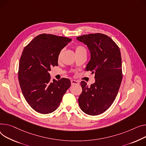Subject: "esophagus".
Returning <instances> with one entry per match:
<instances>
[{"label":"esophagus","instance_id":"34e87169","mask_svg":"<svg viewBox=\"0 0 146 146\" xmlns=\"http://www.w3.org/2000/svg\"><path fill=\"white\" fill-rule=\"evenodd\" d=\"M71 84L72 86L73 85H77V84H79V83L77 81L74 80H71Z\"/></svg>","mask_w":146,"mask_h":146}]
</instances>
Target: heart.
I'll return each instance as SVG.
<instances>
[{
	"instance_id": "1",
	"label": "heart",
	"mask_w": 146,
	"mask_h": 146,
	"mask_svg": "<svg viewBox=\"0 0 146 146\" xmlns=\"http://www.w3.org/2000/svg\"><path fill=\"white\" fill-rule=\"evenodd\" d=\"M74 49H75V52L77 55L83 53H87V50L86 49V48L84 47H83V46L81 45H77L76 46H75L74 47ZM64 49L62 48V49L60 51V52L59 53V54H58V60H60L61 59V57H62V54L63 52Z\"/></svg>"
}]
</instances>
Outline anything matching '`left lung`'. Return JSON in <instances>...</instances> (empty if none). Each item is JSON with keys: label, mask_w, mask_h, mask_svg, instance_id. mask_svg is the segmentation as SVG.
I'll return each mask as SVG.
<instances>
[{"label": "left lung", "mask_w": 146, "mask_h": 146, "mask_svg": "<svg viewBox=\"0 0 146 146\" xmlns=\"http://www.w3.org/2000/svg\"><path fill=\"white\" fill-rule=\"evenodd\" d=\"M77 39L89 48L91 59L86 70L94 73L96 80L90 86L81 82L79 104L85 113L99 115L110 108L120 89L123 78L120 48L110 37L102 33L84 35Z\"/></svg>", "instance_id": "obj_1"}]
</instances>
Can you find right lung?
Returning <instances> with one entry per match:
<instances>
[{
  "label": "right lung",
  "instance_id": "right-lung-1",
  "mask_svg": "<svg viewBox=\"0 0 146 146\" xmlns=\"http://www.w3.org/2000/svg\"><path fill=\"white\" fill-rule=\"evenodd\" d=\"M72 38L52 34L35 37L22 52L18 78L23 96L31 108L41 114L56 110L69 88V79L51 80L48 71L58 66V54Z\"/></svg>",
  "mask_w": 146,
  "mask_h": 146
}]
</instances>
